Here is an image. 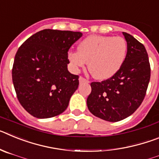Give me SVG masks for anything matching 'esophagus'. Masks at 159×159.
Listing matches in <instances>:
<instances>
[{
    "label": "esophagus",
    "mask_w": 159,
    "mask_h": 159,
    "mask_svg": "<svg viewBox=\"0 0 159 159\" xmlns=\"http://www.w3.org/2000/svg\"><path fill=\"white\" fill-rule=\"evenodd\" d=\"M79 81H80V84H84V83H89V81H88V80L84 79V77H82V76H80V78H79Z\"/></svg>",
    "instance_id": "1"
}]
</instances>
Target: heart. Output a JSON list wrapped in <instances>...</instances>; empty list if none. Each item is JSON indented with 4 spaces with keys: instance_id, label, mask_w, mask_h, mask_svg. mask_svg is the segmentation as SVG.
I'll list each match as a JSON object with an SVG mask.
<instances>
[{
    "instance_id": "1",
    "label": "heart",
    "mask_w": 159,
    "mask_h": 159,
    "mask_svg": "<svg viewBox=\"0 0 159 159\" xmlns=\"http://www.w3.org/2000/svg\"><path fill=\"white\" fill-rule=\"evenodd\" d=\"M127 52L126 40L120 36H90L79 43L78 52H69L67 58L73 69L88 67L94 78L107 80L123 65Z\"/></svg>"
}]
</instances>
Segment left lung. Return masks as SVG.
I'll list each match as a JSON object with an SVG mask.
<instances>
[{
    "label": "left lung",
    "instance_id": "obj_1",
    "mask_svg": "<svg viewBox=\"0 0 159 159\" xmlns=\"http://www.w3.org/2000/svg\"><path fill=\"white\" fill-rule=\"evenodd\" d=\"M127 52L120 69L102 82L91 84L92 92L87 99L88 110L95 116L108 122H118L131 116L146 95L151 66L143 43L123 32Z\"/></svg>",
    "mask_w": 159,
    "mask_h": 159
}]
</instances>
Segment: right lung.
Wrapping results in <instances>:
<instances>
[{"mask_svg": "<svg viewBox=\"0 0 159 159\" xmlns=\"http://www.w3.org/2000/svg\"><path fill=\"white\" fill-rule=\"evenodd\" d=\"M83 34L43 29L17 50L12 76L21 106L38 119L63 113L79 86V76L67 70V52Z\"/></svg>", "mask_w": 159, "mask_h": 159, "instance_id": "obj_1", "label": "right lung"}]
</instances>
